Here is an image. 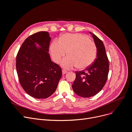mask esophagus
I'll return each mask as SVG.
<instances>
[{"instance_id":"34e87169","label":"esophagus","mask_w":132,"mask_h":132,"mask_svg":"<svg viewBox=\"0 0 132 132\" xmlns=\"http://www.w3.org/2000/svg\"><path fill=\"white\" fill-rule=\"evenodd\" d=\"M67 73V71H66V70H63L62 71V73H63V75H64V74H65L66 73Z\"/></svg>"}]
</instances>
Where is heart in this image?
I'll use <instances>...</instances> for the list:
<instances>
[{
    "mask_svg": "<svg viewBox=\"0 0 132 132\" xmlns=\"http://www.w3.org/2000/svg\"><path fill=\"white\" fill-rule=\"evenodd\" d=\"M50 54L54 61L58 63L67 52V57L61 61V66L66 69L76 66L84 69L91 66L96 58L97 49L94 42L81 33H67L58 42L51 44Z\"/></svg>",
    "mask_w": 132,
    "mask_h": 132,
    "instance_id": "1",
    "label": "heart"
}]
</instances>
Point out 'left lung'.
<instances>
[{
    "mask_svg": "<svg viewBox=\"0 0 132 132\" xmlns=\"http://www.w3.org/2000/svg\"><path fill=\"white\" fill-rule=\"evenodd\" d=\"M95 43L97 54L92 64L82 71L75 72L76 78L72 85L74 92L83 98H89L98 93L107 80L109 60L103 42L90 32Z\"/></svg>",
    "mask_w": 132,
    "mask_h": 132,
    "instance_id": "8db88e82",
    "label": "left lung"
}]
</instances>
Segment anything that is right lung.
I'll list each match as a JSON object with an SVG mask.
<instances>
[{"mask_svg":"<svg viewBox=\"0 0 132 132\" xmlns=\"http://www.w3.org/2000/svg\"><path fill=\"white\" fill-rule=\"evenodd\" d=\"M50 40L47 32L34 33L25 39L16 56L20 83L26 93L37 99L53 94L62 76L60 67L52 62L48 53Z\"/></svg>","mask_w":132,"mask_h":132,"instance_id":"obj_1","label":"right lung"}]
</instances>
